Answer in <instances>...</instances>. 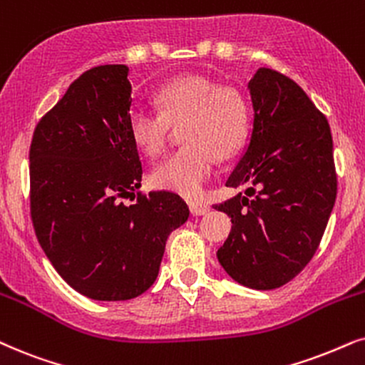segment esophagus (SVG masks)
<instances>
[{
	"label": "esophagus",
	"mask_w": 365,
	"mask_h": 365,
	"mask_svg": "<svg viewBox=\"0 0 365 365\" xmlns=\"http://www.w3.org/2000/svg\"><path fill=\"white\" fill-rule=\"evenodd\" d=\"M189 211H191V215L194 216H202L206 215V212H210V205L207 202H202V201H189Z\"/></svg>",
	"instance_id": "esophagus-1"
}]
</instances>
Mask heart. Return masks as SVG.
<instances>
[{
    "instance_id": "b5f03b06",
    "label": "heart",
    "mask_w": 365,
    "mask_h": 365,
    "mask_svg": "<svg viewBox=\"0 0 365 365\" xmlns=\"http://www.w3.org/2000/svg\"><path fill=\"white\" fill-rule=\"evenodd\" d=\"M159 110L134 107L129 130L137 149L158 158L168 148L174 129H181L184 145L155 165L150 182L196 196L215 171L216 159L236 154L246 137V103L238 88L220 85L205 75L187 73L169 80L155 93Z\"/></svg>"
}]
</instances>
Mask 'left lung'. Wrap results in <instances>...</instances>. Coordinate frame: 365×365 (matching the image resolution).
<instances>
[{"label": "left lung", "instance_id": "8db88e82", "mask_svg": "<svg viewBox=\"0 0 365 365\" xmlns=\"http://www.w3.org/2000/svg\"><path fill=\"white\" fill-rule=\"evenodd\" d=\"M248 87L252 137L226 181L245 194L212 206L233 223L217 259L241 285L273 290L314 258L337 196V173L327 117L300 85L259 68Z\"/></svg>", "mask_w": 365, "mask_h": 365}]
</instances>
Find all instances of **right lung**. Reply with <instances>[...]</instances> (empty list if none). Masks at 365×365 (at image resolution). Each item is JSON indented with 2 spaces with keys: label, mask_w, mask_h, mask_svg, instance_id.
<instances>
[{
  "label": "right lung",
  "mask_w": 365,
  "mask_h": 365,
  "mask_svg": "<svg viewBox=\"0 0 365 365\" xmlns=\"http://www.w3.org/2000/svg\"><path fill=\"white\" fill-rule=\"evenodd\" d=\"M125 65H101L70 83L30 145V212L41 248L73 290L130 300L158 278L165 240L189 210L171 191L137 192L142 163L130 137Z\"/></svg>",
  "instance_id": "1"
}]
</instances>
